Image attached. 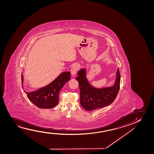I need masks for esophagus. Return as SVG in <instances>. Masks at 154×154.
<instances>
[{
    "instance_id": "1",
    "label": "esophagus",
    "mask_w": 154,
    "mask_h": 154,
    "mask_svg": "<svg viewBox=\"0 0 154 154\" xmlns=\"http://www.w3.org/2000/svg\"><path fill=\"white\" fill-rule=\"evenodd\" d=\"M79 67L80 66L78 63H75L72 66V68H71V73H72V76H75L76 75Z\"/></svg>"
}]
</instances>
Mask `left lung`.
<instances>
[{"label": "left lung", "mask_w": 154, "mask_h": 154, "mask_svg": "<svg viewBox=\"0 0 154 154\" xmlns=\"http://www.w3.org/2000/svg\"><path fill=\"white\" fill-rule=\"evenodd\" d=\"M76 80L80 89V103L85 109L91 111L103 107L116 99L120 89V76L119 69L116 72L115 84L112 87L98 89L92 86L86 78V71L82 69L78 72Z\"/></svg>", "instance_id": "1"}]
</instances>
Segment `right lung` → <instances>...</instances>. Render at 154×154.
Listing matches in <instances>:
<instances>
[{"label":"right lung","instance_id":"obj_1","mask_svg":"<svg viewBox=\"0 0 154 154\" xmlns=\"http://www.w3.org/2000/svg\"><path fill=\"white\" fill-rule=\"evenodd\" d=\"M70 79V72H63L60 74L50 84L35 91L28 93L27 96L30 101L40 108L50 109L58 103V96L63 85ZM21 81L23 82V75L21 74Z\"/></svg>","mask_w":154,"mask_h":154}]
</instances>
